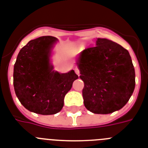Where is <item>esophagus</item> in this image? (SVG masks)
Listing matches in <instances>:
<instances>
[{
    "label": "esophagus",
    "mask_w": 148,
    "mask_h": 148,
    "mask_svg": "<svg viewBox=\"0 0 148 148\" xmlns=\"http://www.w3.org/2000/svg\"><path fill=\"white\" fill-rule=\"evenodd\" d=\"M75 73H76L77 75L79 76V75H80V71H79V69H78V68H75Z\"/></svg>",
    "instance_id": "34e87169"
}]
</instances>
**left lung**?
Wrapping results in <instances>:
<instances>
[{"mask_svg":"<svg viewBox=\"0 0 148 148\" xmlns=\"http://www.w3.org/2000/svg\"><path fill=\"white\" fill-rule=\"evenodd\" d=\"M76 64L84 82L85 108L106 114L120 110L130 99L136 74L130 53L121 45L98 38L95 47L79 54Z\"/></svg>","mask_w":148,"mask_h":148,"instance_id":"8db88e82","label":"left lung"}]
</instances>
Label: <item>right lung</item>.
I'll list each match as a JSON object with an SVG mask.
<instances>
[{
	"instance_id": "add662e5",
	"label": "right lung",
	"mask_w": 148,
	"mask_h": 148,
	"mask_svg": "<svg viewBox=\"0 0 148 148\" xmlns=\"http://www.w3.org/2000/svg\"><path fill=\"white\" fill-rule=\"evenodd\" d=\"M58 41L51 36L31 40L16 58L14 89L21 105L31 112L49 115L60 112L65 95L79 78L73 69L66 73L53 69L51 51Z\"/></svg>"
}]
</instances>
